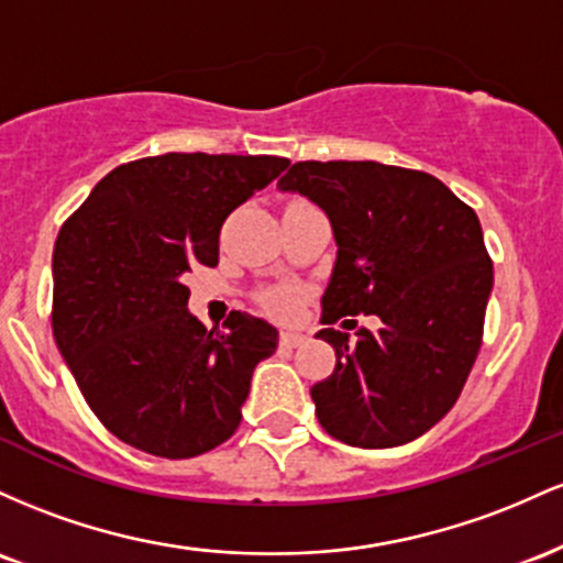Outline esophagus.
Listing matches in <instances>:
<instances>
[{"label": "esophagus", "instance_id": "esophagus-1", "mask_svg": "<svg viewBox=\"0 0 563 563\" xmlns=\"http://www.w3.org/2000/svg\"><path fill=\"white\" fill-rule=\"evenodd\" d=\"M306 334H300V332H282V338H279V343L284 345V349H298V345H302L306 343Z\"/></svg>", "mask_w": 563, "mask_h": 563}]
</instances>
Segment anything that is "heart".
<instances>
[{
    "label": "heart",
    "mask_w": 563,
    "mask_h": 563,
    "mask_svg": "<svg viewBox=\"0 0 563 563\" xmlns=\"http://www.w3.org/2000/svg\"><path fill=\"white\" fill-rule=\"evenodd\" d=\"M298 306H300V289H295V287L271 289V292L265 295V308H268L271 313L282 316V319L292 316L295 311H298Z\"/></svg>",
    "instance_id": "1"
}]
</instances>
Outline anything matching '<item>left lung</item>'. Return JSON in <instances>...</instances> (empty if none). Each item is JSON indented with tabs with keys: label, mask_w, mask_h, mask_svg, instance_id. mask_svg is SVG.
<instances>
[{
	"label": "left lung",
	"mask_w": 563,
	"mask_h": 563,
	"mask_svg": "<svg viewBox=\"0 0 563 563\" xmlns=\"http://www.w3.org/2000/svg\"><path fill=\"white\" fill-rule=\"evenodd\" d=\"M276 188L321 207L338 244L316 334L338 364L311 388L316 418L362 450L415 441L454 407L482 349L495 274L476 212L433 175L380 162H298ZM358 312L384 327L356 341L331 330Z\"/></svg>",
	"instance_id": "1"
}]
</instances>
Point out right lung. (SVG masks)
Returning <instances> with one entry per match:
<instances>
[{
	"label": "right lung",
	"instance_id": "right-lung-1",
	"mask_svg": "<svg viewBox=\"0 0 563 563\" xmlns=\"http://www.w3.org/2000/svg\"><path fill=\"white\" fill-rule=\"evenodd\" d=\"M289 159L164 154L111 169L53 252V332L81 396L124 444L197 457L242 422L255 366L279 345L257 316L207 330L186 274L218 265L223 220Z\"/></svg>",
	"mask_w": 563,
	"mask_h": 563
}]
</instances>
